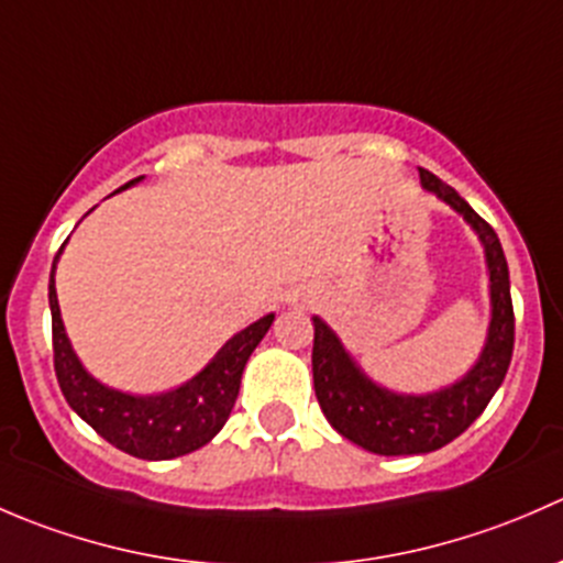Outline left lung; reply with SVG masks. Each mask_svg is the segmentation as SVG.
<instances>
[{
  "label": "left lung",
  "mask_w": 563,
  "mask_h": 563,
  "mask_svg": "<svg viewBox=\"0 0 563 563\" xmlns=\"http://www.w3.org/2000/svg\"><path fill=\"white\" fill-rule=\"evenodd\" d=\"M428 192L450 203L474 229L485 247L490 280V327L485 349L463 378L428 395H402L373 382L323 318L313 316V387L318 406L343 439L373 455H424L455 441L485 411L509 371L515 345V313L509 269L496 231L457 196L455 187L419 168Z\"/></svg>",
  "instance_id": "obj_1"
}]
</instances>
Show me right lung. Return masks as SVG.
I'll return each instance as SVG.
<instances>
[{"label":"right lung","instance_id":"obj_1","mask_svg":"<svg viewBox=\"0 0 563 563\" xmlns=\"http://www.w3.org/2000/svg\"><path fill=\"white\" fill-rule=\"evenodd\" d=\"M130 179L119 190L141 181ZM65 247V245H62ZM54 266L48 280V305H51V329H54V371L62 395L70 402L73 411L98 430L100 435L117 450L141 460H172L187 452L201 450L223 430L225 419L231 417L236 395H240L242 371H245L255 345L269 332L275 313L258 318L255 323L225 340L223 349L198 371L190 382L181 387L161 391V395H130L100 384L73 351L70 338L65 332L56 299Z\"/></svg>","mask_w":563,"mask_h":563}]
</instances>
